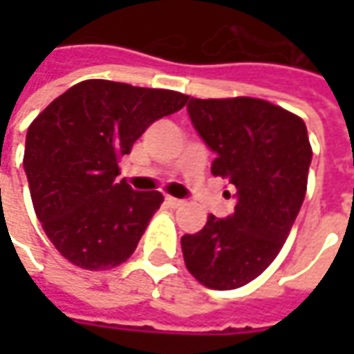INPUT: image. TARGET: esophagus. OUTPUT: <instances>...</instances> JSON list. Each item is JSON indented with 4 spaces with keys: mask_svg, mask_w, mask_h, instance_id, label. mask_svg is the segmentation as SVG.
<instances>
[{
    "mask_svg": "<svg viewBox=\"0 0 354 354\" xmlns=\"http://www.w3.org/2000/svg\"><path fill=\"white\" fill-rule=\"evenodd\" d=\"M165 203L169 205L171 209H177V207H183V205H185L183 198H175V197H167V198H165Z\"/></svg>",
    "mask_w": 354,
    "mask_h": 354,
    "instance_id": "obj_1",
    "label": "esophagus"
}]
</instances>
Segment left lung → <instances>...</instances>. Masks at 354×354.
I'll return each mask as SVG.
<instances>
[{
  "instance_id": "obj_1",
  "label": "left lung",
  "mask_w": 354,
  "mask_h": 354,
  "mask_svg": "<svg viewBox=\"0 0 354 354\" xmlns=\"http://www.w3.org/2000/svg\"><path fill=\"white\" fill-rule=\"evenodd\" d=\"M187 112L216 153L211 173L236 187V207L181 238L185 266L211 290H236L274 262L301 209L311 163L306 122L248 96L191 98Z\"/></svg>"
}]
</instances>
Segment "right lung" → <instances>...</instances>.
Masks as SVG:
<instances>
[{"label": "right lung", "instance_id": "add662e5", "mask_svg": "<svg viewBox=\"0 0 354 354\" xmlns=\"http://www.w3.org/2000/svg\"><path fill=\"white\" fill-rule=\"evenodd\" d=\"M187 100L173 90L82 80L35 118L23 167L37 218L68 262L110 270L133 254L163 195L118 179L120 157Z\"/></svg>", "mask_w": 354, "mask_h": 354}]
</instances>
